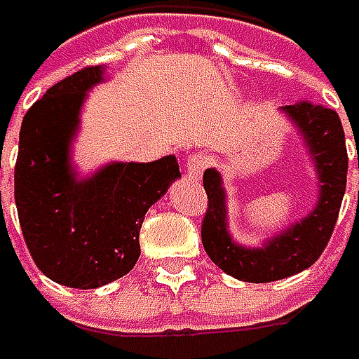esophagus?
<instances>
[{"label": "esophagus", "instance_id": "34e87169", "mask_svg": "<svg viewBox=\"0 0 359 359\" xmlns=\"http://www.w3.org/2000/svg\"><path fill=\"white\" fill-rule=\"evenodd\" d=\"M208 158L205 156H201V154H195V156H191V158H187V162H184V175H187V179L193 180V182H199L201 177H203V170L208 168Z\"/></svg>", "mask_w": 359, "mask_h": 359}]
</instances>
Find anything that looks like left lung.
<instances>
[{"label":"left lung","instance_id":"8db88e82","mask_svg":"<svg viewBox=\"0 0 359 359\" xmlns=\"http://www.w3.org/2000/svg\"><path fill=\"white\" fill-rule=\"evenodd\" d=\"M280 111L297 128V135L314 162L318 201L308 216L291 222L257 248L241 245L229 231L222 175L216 168L203 172V189L208 193V212L201 224L203 250L220 270L245 283H272L310 268L332 235L345 195L347 147L339 114L310 102L283 106Z\"/></svg>","mask_w":359,"mask_h":359}]
</instances>
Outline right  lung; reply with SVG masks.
<instances>
[{"mask_svg": "<svg viewBox=\"0 0 359 359\" xmlns=\"http://www.w3.org/2000/svg\"><path fill=\"white\" fill-rule=\"evenodd\" d=\"M106 81L89 66L55 83L27 111L14 170L20 229L36 268L64 287L97 289L137 264L147 210L179 179L175 156L109 162L79 177L70 151L85 95Z\"/></svg>", "mask_w": 359, "mask_h": 359, "instance_id": "1", "label": "right lung"}]
</instances>
